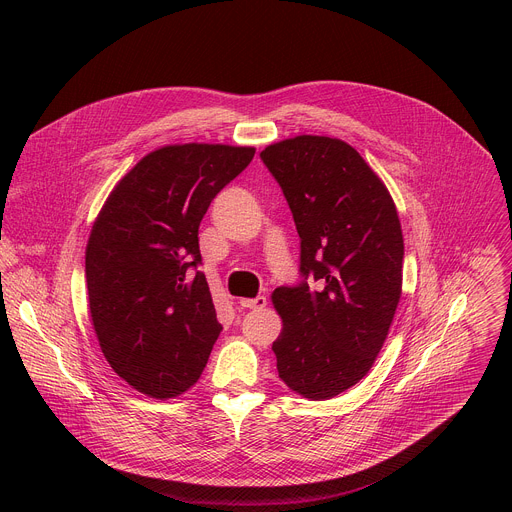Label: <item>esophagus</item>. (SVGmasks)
<instances>
[{"mask_svg": "<svg viewBox=\"0 0 512 512\" xmlns=\"http://www.w3.org/2000/svg\"><path fill=\"white\" fill-rule=\"evenodd\" d=\"M266 296H262V294H258L256 298H242L240 300V304L244 306V309H252V311H260V309H264L266 306Z\"/></svg>", "mask_w": 512, "mask_h": 512, "instance_id": "obj_1", "label": "esophagus"}]
</instances>
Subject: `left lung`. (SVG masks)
<instances>
[{
    "instance_id": "obj_1",
    "label": "left lung",
    "mask_w": 512,
    "mask_h": 512,
    "mask_svg": "<svg viewBox=\"0 0 512 512\" xmlns=\"http://www.w3.org/2000/svg\"><path fill=\"white\" fill-rule=\"evenodd\" d=\"M260 159L300 238V280L272 294L284 323L272 343L278 377L329 399L367 375L387 337L401 296L399 218L381 179L339 139L300 135Z\"/></svg>"
}]
</instances>
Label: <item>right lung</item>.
Returning a JSON list of instances; mask_svg holds the SVG:
<instances>
[{"label":"right lung","instance_id":"1","mask_svg":"<svg viewBox=\"0 0 512 512\" xmlns=\"http://www.w3.org/2000/svg\"><path fill=\"white\" fill-rule=\"evenodd\" d=\"M252 147L171 145L113 189L86 246L92 325L107 361L151 397L187 391L222 331L197 230L214 197L254 159Z\"/></svg>","mask_w":512,"mask_h":512}]
</instances>
